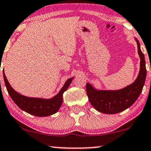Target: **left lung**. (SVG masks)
Returning a JSON list of instances; mask_svg holds the SVG:
<instances>
[{
    "mask_svg": "<svg viewBox=\"0 0 151 151\" xmlns=\"http://www.w3.org/2000/svg\"><path fill=\"white\" fill-rule=\"evenodd\" d=\"M138 53L140 59V71L138 77L131 85L118 91H98L86 83V94L92 106L98 111L106 114H115L132 106L143 89L146 77L144 55L137 40Z\"/></svg>",
    "mask_w": 151,
    "mask_h": 151,
    "instance_id": "obj_1",
    "label": "left lung"
}]
</instances>
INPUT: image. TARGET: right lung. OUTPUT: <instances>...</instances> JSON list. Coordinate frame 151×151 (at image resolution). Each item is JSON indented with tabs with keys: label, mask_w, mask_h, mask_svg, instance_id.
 I'll list each match as a JSON object with an SVG mask.
<instances>
[{
	"label": "right lung",
	"mask_w": 151,
	"mask_h": 151,
	"mask_svg": "<svg viewBox=\"0 0 151 151\" xmlns=\"http://www.w3.org/2000/svg\"><path fill=\"white\" fill-rule=\"evenodd\" d=\"M3 78L8 93L9 94L10 97L16 105L22 111L38 117L49 116L54 114L59 110L63 101V96L64 92L67 89L72 81V78H69L56 96L49 100H45V99L29 98L22 96L15 91L10 86L4 72Z\"/></svg>",
	"instance_id": "obj_1"
}]
</instances>
